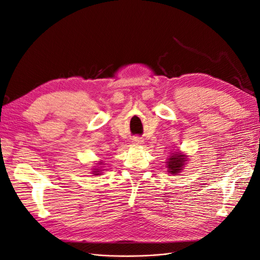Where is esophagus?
<instances>
[{"mask_svg":"<svg viewBox=\"0 0 260 260\" xmlns=\"http://www.w3.org/2000/svg\"><path fill=\"white\" fill-rule=\"evenodd\" d=\"M135 143V145H142L143 143V140L141 139V138H139V137H136V138H134V141H132Z\"/></svg>","mask_w":260,"mask_h":260,"instance_id":"esophagus-1","label":"esophagus"}]
</instances>
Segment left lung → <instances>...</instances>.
<instances>
[{"label":"left lung","mask_w":260,"mask_h":260,"mask_svg":"<svg viewBox=\"0 0 260 260\" xmlns=\"http://www.w3.org/2000/svg\"><path fill=\"white\" fill-rule=\"evenodd\" d=\"M186 157L182 153H179V152H174V154L170 155V159L168 162H167V167H168L169 171L171 174H178V172H180L182 166L186 162Z\"/></svg>","instance_id":"1"}]
</instances>
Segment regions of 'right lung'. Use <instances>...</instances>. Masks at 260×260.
Segmentation results:
<instances>
[{
  "instance_id": "right-lung-1",
  "label": "right lung",
  "mask_w": 260,
  "mask_h": 260,
  "mask_svg": "<svg viewBox=\"0 0 260 260\" xmlns=\"http://www.w3.org/2000/svg\"><path fill=\"white\" fill-rule=\"evenodd\" d=\"M95 172V174L94 175H99V174H98V171H94Z\"/></svg>"
}]
</instances>
